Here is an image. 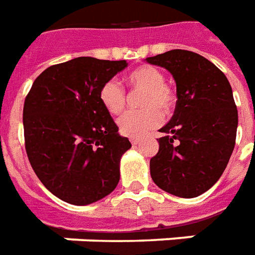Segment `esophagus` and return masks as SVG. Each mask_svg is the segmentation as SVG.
Returning a JSON list of instances; mask_svg holds the SVG:
<instances>
[{
	"mask_svg": "<svg viewBox=\"0 0 255 255\" xmlns=\"http://www.w3.org/2000/svg\"><path fill=\"white\" fill-rule=\"evenodd\" d=\"M130 142L133 144V145H136V144L140 142V138H137V137H130Z\"/></svg>",
	"mask_w": 255,
	"mask_h": 255,
	"instance_id": "1",
	"label": "esophagus"
}]
</instances>
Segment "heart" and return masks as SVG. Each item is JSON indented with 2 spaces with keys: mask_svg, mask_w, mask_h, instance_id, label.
Returning a JSON list of instances; mask_svg holds the SVG:
<instances>
[{
  "mask_svg": "<svg viewBox=\"0 0 255 255\" xmlns=\"http://www.w3.org/2000/svg\"><path fill=\"white\" fill-rule=\"evenodd\" d=\"M126 79L131 89L144 92L140 99V107L142 110L124 114L118 119L119 131L124 136L142 137L162 124V113H171L176 106V95L165 85V74L156 67H138ZM99 99L104 110L113 115L122 113L126 106V92L117 79H110L103 84Z\"/></svg>",
  "mask_w": 255,
  "mask_h": 255,
  "instance_id": "1",
  "label": "heart"
}]
</instances>
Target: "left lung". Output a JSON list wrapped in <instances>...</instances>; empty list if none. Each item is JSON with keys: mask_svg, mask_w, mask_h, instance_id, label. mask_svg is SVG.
Returning <instances> with one entry per match:
<instances>
[{"mask_svg": "<svg viewBox=\"0 0 255 255\" xmlns=\"http://www.w3.org/2000/svg\"><path fill=\"white\" fill-rule=\"evenodd\" d=\"M166 68L177 86L170 122L149 160L153 182L171 195L196 198L210 189L228 165L236 140L238 110L224 73L203 56L173 49L147 57Z\"/></svg>", "mask_w": 255, "mask_h": 255, "instance_id": "8db88e82", "label": "left lung"}]
</instances>
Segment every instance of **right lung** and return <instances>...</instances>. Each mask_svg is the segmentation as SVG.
I'll return each mask as SVG.
<instances>
[{
    "mask_svg": "<svg viewBox=\"0 0 255 255\" xmlns=\"http://www.w3.org/2000/svg\"><path fill=\"white\" fill-rule=\"evenodd\" d=\"M126 60L77 57L48 67L24 100V142L32 170L71 205H90L117 188L119 162L131 147L100 103L99 92Z\"/></svg>",
    "mask_w": 255,
    "mask_h": 255,
    "instance_id": "add662e5",
    "label": "right lung"
}]
</instances>
